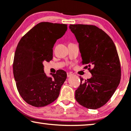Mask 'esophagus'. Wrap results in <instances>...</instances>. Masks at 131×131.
<instances>
[{
  "label": "esophagus",
  "instance_id": "34e87169",
  "mask_svg": "<svg viewBox=\"0 0 131 131\" xmlns=\"http://www.w3.org/2000/svg\"><path fill=\"white\" fill-rule=\"evenodd\" d=\"M67 78H70V77H71V76H73V74H71V73H67Z\"/></svg>",
  "mask_w": 131,
  "mask_h": 131
}]
</instances>
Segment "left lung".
<instances>
[{
    "mask_svg": "<svg viewBox=\"0 0 131 131\" xmlns=\"http://www.w3.org/2000/svg\"><path fill=\"white\" fill-rule=\"evenodd\" d=\"M69 28L79 43L82 64L92 74L85 81L80 77L81 83L75 91V98L86 108H98L110 99L121 81L116 46L110 37L95 26L70 24Z\"/></svg>",
    "mask_w": 131,
    "mask_h": 131,
    "instance_id": "obj_1",
    "label": "left lung"
}]
</instances>
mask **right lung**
Listing matches in <instances>:
<instances>
[{
	"mask_svg": "<svg viewBox=\"0 0 131 131\" xmlns=\"http://www.w3.org/2000/svg\"><path fill=\"white\" fill-rule=\"evenodd\" d=\"M67 30V24L42 22L19 40L14 55L13 73L19 94L28 104L44 107L58 97L67 73L60 70L48 77L43 62L52 59L53 45Z\"/></svg>",
	"mask_w": 131,
	"mask_h": 131,
	"instance_id": "add662e5",
	"label": "right lung"
}]
</instances>
